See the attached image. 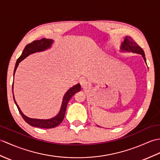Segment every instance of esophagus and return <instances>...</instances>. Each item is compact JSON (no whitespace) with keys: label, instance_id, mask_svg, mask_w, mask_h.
<instances>
[{"label":"esophagus","instance_id":"34e87169","mask_svg":"<svg viewBox=\"0 0 160 160\" xmlns=\"http://www.w3.org/2000/svg\"><path fill=\"white\" fill-rule=\"evenodd\" d=\"M80 83L81 87L82 88H86L87 87V85H88L87 81L84 78H82V79L80 80Z\"/></svg>","mask_w":160,"mask_h":160}]
</instances>
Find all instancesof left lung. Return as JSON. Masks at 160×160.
<instances>
[{
	"mask_svg": "<svg viewBox=\"0 0 160 160\" xmlns=\"http://www.w3.org/2000/svg\"><path fill=\"white\" fill-rule=\"evenodd\" d=\"M120 50L121 52H126L136 53L142 55L144 62L147 63L145 54H144L143 50L132 39V38H130V37L126 36L125 38H124L123 42H122L121 45Z\"/></svg>",
	"mask_w": 160,
	"mask_h": 160,
	"instance_id": "obj_1",
	"label": "left lung"
}]
</instances>
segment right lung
Returning <instances> with one entry per match:
<instances>
[{"label": "right lung", "instance_id": "1", "mask_svg": "<svg viewBox=\"0 0 160 160\" xmlns=\"http://www.w3.org/2000/svg\"><path fill=\"white\" fill-rule=\"evenodd\" d=\"M53 43H54V41L52 39L43 38L40 40L34 41L33 42L28 44L27 46H26L23 52H22L21 56L16 61V66H15V69L13 72V77L19 65V63L22 61H23L25 58L28 57L30 54H34L35 52H43L49 49V48L52 47V45ZM80 90H81V87L80 84H77L76 85H74L73 87L70 88L69 90L65 92L64 96H63L61 109L59 110L58 113L56 115L55 117L51 118H48V119H39V118H32L28 117L22 112L20 107L17 104L16 99H15L14 95H13V83L12 85V91H13L14 102H15V103H16L18 110H19V112L20 113L21 116L24 118V120L27 122L28 124H29L31 126H33V127L39 128H45V129L54 128L55 127H57V126H58L59 124L61 123L62 120L64 119L67 106H68L69 101L74 94L76 93L77 92L80 91Z\"/></svg>", "mask_w": 160, "mask_h": 160}]
</instances>
